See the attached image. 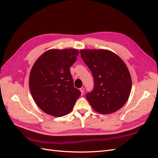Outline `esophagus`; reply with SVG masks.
<instances>
[{
	"label": "esophagus",
	"instance_id": "34e87169",
	"mask_svg": "<svg viewBox=\"0 0 158 158\" xmlns=\"http://www.w3.org/2000/svg\"><path fill=\"white\" fill-rule=\"evenodd\" d=\"M80 92H81V94H82V95H84V88L82 87V88H81L80 89Z\"/></svg>",
	"mask_w": 158,
	"mask_h": 158
}]
</instances>
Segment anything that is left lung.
Masks as SVG:
<instances>
[{
	"label": "left lung",
	"instance_id": "left-lung-1",
	"mask_svg": "<svg viewBox=\"0 0 158 158\" xmlns=\"http://www.w3.org/2000/svg\"><path fill=\"white\" fill-rule=\"evenodd\" d=\"M80 55L94 77V89L86 94L92 108L106 114L122 108L132 88L130 73L123 60L105 49L81 50Z\"/></svg>",
	"mask_w": 158,
	"mask_h": 158
}]
</instances>
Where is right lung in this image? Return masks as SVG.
Listing matches in <instances>:
<instances>
[{"label": "right lung", "instance_id": "obj_1", "mask_svg": "<svg viewBox=\"0 0 158 158\" xmlns=\"http://www.w3.org/2000/svg\"><path fill=\"white\" fill-rule=\"evenodd\" d=\"M78 50L51 49L41 55L32 66L29 86L35 102L43 111L63 117L73 109L80 91L74 87L70 68Z\"/></svg>", "mask_w": 158, "mask_h": 158}]
</instances>
